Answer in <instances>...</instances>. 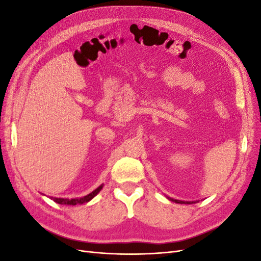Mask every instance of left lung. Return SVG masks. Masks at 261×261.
Wrapping results in <instances>:
<instances>
[{
  "label": "left lung",
  "instance_id": "1",
  "mask_svg": "<svg viewBox=\"0 0 261 261\" xmlns=\"http://www.w3.org/2000/svg\"><path fill=\"white\" fill-rule=\"evenodd\" d=\"M170 200H172V201H175V202H177V203H192V202H185V201H180V200H176V199H172V198H169Z\"/></svg>",
  "mask_w": 261,
  "mask_h": 261
}]
</instances>
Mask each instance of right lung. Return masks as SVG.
I'll return each mask as SVG.
<instances>
[{
	"label": "right lung",
	"mask_w": 261,
	"mask_h": 261,
	"mask_svg": "<svg viewBox=\"0 0 261 261\" xmlns=\"http://www.w3.org/2000/svg\"><path fill=\"white\" fill-rule=\"evenodd\" d=\"M102 189V185L99 186L97 189H94L92 193H90L89 195L84 196L82 198H75V199H64V198H53V200L58 203L61 204H70V206H75V204L78 203H85V202H88L89 200H91L94 196H96L100 191Z\"/></svg>",
	"instance_id": "obj_1"
}]
</instances>
